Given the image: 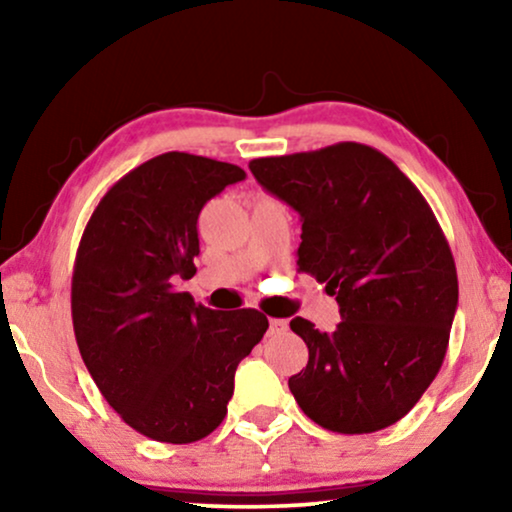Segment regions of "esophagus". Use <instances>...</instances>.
Masks as SVG:
<instances>
[{
	"instance_id": "1",
	"label": "esophagus",
	"mask_w": 512,
	"mask_h": 512,
	"mask_svg": "<svg viewBox=\"0 0 512 512\" xmlns=\"http://www.w3.org/2000/svg\"><path fill=\"white\" fill-rule=\"evenodd\" d=\"M289 331V321L286 319H270V335H279Z\"/></svg>"
}]
</instances>
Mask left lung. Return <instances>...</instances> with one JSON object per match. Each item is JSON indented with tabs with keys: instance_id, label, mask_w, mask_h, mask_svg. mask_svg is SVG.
Instances as JSON below:
<instances>
[{
	"instance_id": "left-lung-1",
	"label": "left lung",
	"mask_w": 512,
	"mask_h": 512,
	"mask_svg": "<svg viewBox=\"0 0 512 512\" xmlns=\"http://www.w3.org/2000/svg\"><path fill=\"white\" fill-rule=\"evenodd\" d=\"M249 170L300 214L298 270L340 305L331 333L291 321L310 352L289 377L293 398L328 431L387 429L429 389L450 342L459 282L436 214L394 160L366 144L254 158Z\"/></svg>"
}]
</instances>
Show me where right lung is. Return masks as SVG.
Wrapping results in <instances>:
<instances>
[{
	"mask_svg": "<svg viewBox=\"0 0 512 512\" xmlns=\"http://www.w3.org/2000/svg\"><path fill=\"white\" fill-rule=\"evenodd\" d=\"M244 177L193 153L146 160L104 193L76 249L81 359L123 422L158 443H195L223 422L235 370L268 331L258 310H209L174 286L195 275L200 209Z\"/></svg>",
	"mask_w": 512,
	"mask_h": 512,
	"instance_id": "add662e5",
	"label": "right lung"
}]
</instances>
